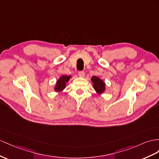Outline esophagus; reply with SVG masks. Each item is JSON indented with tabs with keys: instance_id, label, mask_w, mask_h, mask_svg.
<instances>
[{
	"instance_id": "1",
	"label": "esophagus",
	"mask_w": 159,
	"mask_h": 159,
	"mask_svg": "<svg viewBox=\"0 0 159 159\" xmlns=\"http://www.w3.org/2000/svg\"><path fill=\"white\" fill-rule=\"evenodd\" d=\"M79 75L80 77H84V71H80L79 72Z\"/></svg>"
}]
</instances>
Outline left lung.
<instances>
[{
    "label": "left lung",
    "instance_id": "obj_1",
    "mask_svg": "<svg viewBox=\"0 0 159 159\" xmlns=\"http://www.w3.org/2000/svg\"><path fill=\"white\" fill-rule=\"evenodd\" d=\"M91 81L93 83V86L97 93L101 95L103 93L106 89V84L104 81L99 78L98 76H93L91 78Z\"/></svg>",
    "mask_w": 159,
    "mask_h": 159
}]
</instances>
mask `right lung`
Wrapping results in <instances>:
<instances>
[{
    "instance_id": "right-lung-1",
    "label": "right lung",
    "mask_w": 159,
    "mask_h": 159,
    "mask_svg": "<svg viewBox=\"0 0 159 159\" xmlns=\"http://www.w3.org/2000/svg\"><path fill=\"white\" fill-rule=\"evenodd\" d=\"M72 76H68V75H62L61 76L60 78L57 80L54 89L56 92L60 93L62 92L64 89L66 88V83L68 82L69 80L70 79Z\"/></svg>"
}]
</instances>
